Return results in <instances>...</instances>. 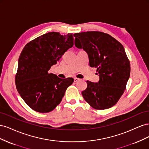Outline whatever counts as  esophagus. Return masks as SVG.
<instances>
[{
	"mask_svg": "<svg viewBox=\"0 0 149 149\" xmlns=\"http://www.w3.org/2000/svg\"><path fill=\"white\" fill-rule=\"evenodd\" d=\"M79 80H80V79L74 78V82H77V81H79Z\"/></svg>",
	"mask_w": 149,
	"mask_h": 149,
	"instance_id": "34e87169",
	"label": "esophagus"
}]
</instances>
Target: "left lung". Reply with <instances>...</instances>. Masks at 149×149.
Masks as SVG:
<instances>
[{
	"mask_svg": "<svg viewBox=\"0 0 149 149\" xmlns=\"http://www.w3.org/2000/svg\"><path fill=\"white\" fill-rule=\"evenodd\" d=\"M74 36L75 47L87 53L89 66L96 68L100 76L97 83L88 81L83 97L94 109H109L123 94L130 77V62L124 48L112 36L101 31Z\"/></svg>",
	"mask_w": 149,
	"mask_h": 149,
	"instance_id": "obj_1",
	"label": "left lung"
}]
</instances>
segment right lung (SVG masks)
I'll list each match as a JSON object with an SVG mask.
<instances>
[{"mask_svg":"<svg viewBox=\"0 0 149 149\" xmlns=\"http://www.w3.org/2000/svg\"><path fill=\"white\" fill-rule=\"evenodd\" d=\"M73 46V34L52 31L28 43L21 52L16 87L22 98L34 111L45 113L53 110L73 83V78L61 79L48 72Z\"/></svg>","mask_w":149,"mask_h":149,"instance_id":"1","label":"right lung"}]
</instances>
